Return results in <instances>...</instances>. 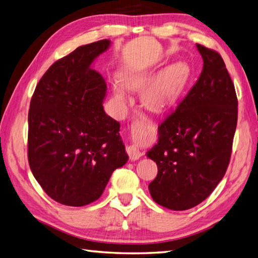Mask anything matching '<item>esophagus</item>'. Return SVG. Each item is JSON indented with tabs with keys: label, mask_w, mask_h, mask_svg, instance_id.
I'll return each instance as SVG.
<instances>
[{
	"label": "esophagus",
	"mask_w": 258,
	"mask_h": 258,
	"mask_svg": "<svg viewBox=\"0 0 258 258\" xmlns=\"http://www.w3.org/2000/svg\"><path fill=\"white\" fill-rule=\"evenodd\" d=\"M143 123V121L141 120H136V121L134 122V128H138L139 125ZM127 152L129 155V158L130 160H138L141 156H143V152H141L138 148V146L137 145H130L127 147Z\"/></svg>",
	"instance_id": "34e87169"
}]
</instances>
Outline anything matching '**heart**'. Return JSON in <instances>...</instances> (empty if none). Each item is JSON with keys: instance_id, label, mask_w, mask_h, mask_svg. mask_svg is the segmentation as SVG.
<instances>
[{"instance_id": "obj_1", "label": "heart", "mask_w": 258, "mask_h": 258, "mask_svg": "<svg viewBox=\"0 0 258 258\" xmlns=\"http://www.w3.org/2000/svg\"><path fill=\"white\" fill-rule=\"evenodd\" d=\"M149 73L141 70H125L113 82L112 93L115 103L122 107L128 101L127 89L137 90L148 80ZM188 79V68L182 62L169 66L158 76L147 83L141 92V99L147 107L156 111H162L175 103L185 88Z\"/></svg>"}]
</instances>
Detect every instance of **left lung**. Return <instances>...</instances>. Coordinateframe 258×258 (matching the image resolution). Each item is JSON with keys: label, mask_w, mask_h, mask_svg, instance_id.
<instances>
[{"label": "left lung", "mask_w": 258, "mask_h": 258, "mask_svg": "<svg viewBox=\"0 0 258 258\" xmlns=\"http://www.w3.org/2000/svg\"><path fill=\"white\" fill-rule=\"evenodd\" d=\"M204 67L197 82L158 127V143L147 157L158 166L149 183L162 207L197 206L223 179L237 124V97L219 53L197 44Z\"/></svg>", "instance_id": "left-lung-1"}]
</instances>
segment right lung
I'll list each match as a JSON object with an SVG mask.
<instances>
[{"instance_id":"1","label":"right lung","mask_w":258,"mask_h":258,"mask_svg":"<svg viewBox=\"0 0 258 258\" xmlns=\"http://www.w3.org/2000/svg\"><path fill=\"white\" fill-rule=\"evenodd\" d=\"M79 46L41 78L29 110L28 158L43 190L80 207L102 195L113 170L128 160L120 123L104 112L107 85L92 62L110 46Z\"/></svg>"}]
</instances>
